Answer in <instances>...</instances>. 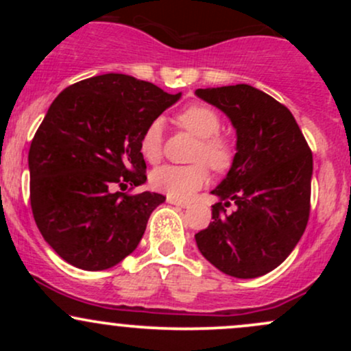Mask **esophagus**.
Returning <instances> with one entry per match:
<instances>
[{
    "instance_id": "34e87169",
    "label": "esophagus",
    "mask_w": 351,
    "mask_h": 351,
    "mask_svg": "<svg viewBox=\"0 0 351 351\" xmlns=\"http://www.w3.org/2000/svg\"><path fill=\"white\" fill-rule=\"evenodd\" d=\"M167 203H170V204H175V206H180V208H188V206H189L188 203H183V201H180V199L170 198V196H168V198H167Z\"/></svg>"
}]
</instances>
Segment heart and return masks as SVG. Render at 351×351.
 <instances>
[{"instance_id":"heart-1","label":"heart","mask_w":351,"mask_h":351,"mask_svg":"<svg viewBox=\"0 0 351 351\" xmlns=\"http://www.w3.org/2000/svg\"><path fill=\"white\" fill-rule=\"evenodd\" d=\"M176 122L199 138L193 153V165L176 167L163 165L152 171L150 183L156 191H162L175 199H188L208 183L206 162L213 170H224L231 165L232 147L226 138L219 136L221 119L216 110L203 104H193L176 115ZM140 153L147 162L156 163L163 153V123L153 120L145 128L140 138Z\"/></svg>"}]
</instances>
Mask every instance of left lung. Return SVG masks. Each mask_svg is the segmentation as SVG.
Here are the masks:
<instances>
[{
  "label": "left lung",
  "instance_id": "8db88e82",
  "mask_svg": "<svg viewBox=\"0 0 351 351\" xmlns=\"http://www.w3.org/2000/svg\"><path fill=\"white\" fill-rule=\"evenodd\" d=\"M228 115L236 128V155L213 189L219 203L213 223L195 236L216 269L254 279L287 259L307 228L312 152L287 107L247 84L195 92ZM237 204L226 213L224 206Z\"/></svg>",
  "mask_w": 351,
  "mask_h": 351
}]
</instances>
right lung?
<instances>
[{
  "label": "right lung",
  "instance_id": "obj_1",
  "mask_svg": "<svg viewBox=\"0 0 351 351\" xmlns=\"http://www.w3.org/2000/svg\"><path fill=\"white\" fill-rule=\"evenodd\" d=\"M180 97L104 74L72 84L51 104L27 156L29 198L44 241L66 263L106 271L135 251L165 196L123 189L147 181L140 138Z\"/></svg>",
  "mask_w": 351,
  "mask_h": 351
}]
</instances>
